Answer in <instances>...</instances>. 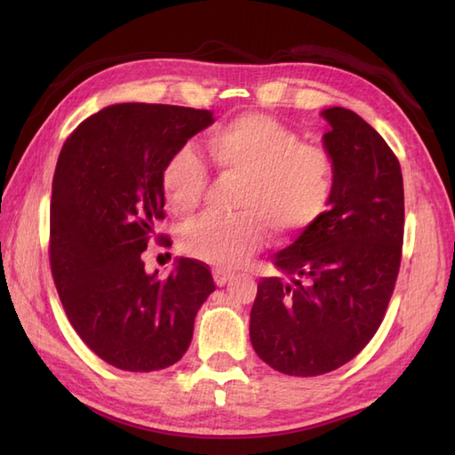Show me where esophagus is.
<instances>
[{
	"label": "esophagus",
	"mask_w": 455,
	"mask_h": 455,
	"mask_svg": "<svg viewBox=\"0 0 455 455\" xmlns=\"http://www.w3.org/2000/svg\"><path fill=\"white\" fill-rule=\"evenodd\" d=\"M212 277H215V283L219 285V287H222L225 285L230 277H233V274L230 272H227V269H220V267H215L212 269Z\"/></svg>",
	"instance_id": "34e87169"
}]
</instances>
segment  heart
I'll list each match as a JSON object with an SVG mask.
<instances>
[{
  "label": "heart",
  "mask_w": 455,
  "mask_h": 455,
  "mask_svg": "<svg viewBox=\"0 0 455 455\" xmlns=\"http://www.w3.org/2000/svg\"><path fill=\"white\" fill-rule=\"evenodd\" d=\"M212 166L240 178L230 217L207 215L189 222L180 236L191 258L236 266L266 243L267 228L297 236L324 215L334 191L336 164L324 147L301 142L299 132L262 113H244L212 129L205 139ZM209 173L196 152H173L162 168V191L178 215L196 209Z\"/></svg>",
  "instance_id": "obj_1"
}]
</instances>
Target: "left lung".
<instances>
[{
  "label": "left lung",
  "instance_id": "obj_1",
  "mask_svg": "<svg viewBox=\"0 0 455 455\" xmlns=\"http://www.w3.org/2000/svg\"><path fill=\"white\" fill-rule=\"evenodd\" d=\"M336 164L331 209L274 264L250 313V340L274 370L313 377L360 354L381 326L397 282L404 236L401 164L360 115L323 111Z\"/></svg>",
  "mask_w": 455,
  "mask_h": 455
}]
</instances>
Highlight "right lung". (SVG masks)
<instances>
[{
    "instance_id": "right-lung-1",
    "label": "right lung",
    "mask_w": 455,
    "mask_h": 455,
    "mask_svg": "<svg viewBox=\"0 0 455 455\" xmlns=\"http://www.w3.org/2000/svg\"><path fill=\"white\" fill-rule=\"evenodd\" d=\"M212 123L205 109L119 103L80 123L58 156L51 272L68 321L92 352L124 371H156L186 354L199 307L215 291L207 264L144 272L164 212L162 168Z\"/></svg>"
}]
</instances>
